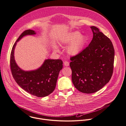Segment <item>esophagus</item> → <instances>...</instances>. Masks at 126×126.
<instances>
[{
	"label": "esophagus",
	"instance_id": "obj_1",
	"mask_svg": "<svg viewBox=\"0 0 126 126\" xmlns=\"http://www.w3.org/2000/svg\"><path fill=\"white\" fill-rule=\"evenodd\" d=\"M64 65L65 66H66V67L69 66V62H68V61H65L64 62Z\"/></svg>",
	"mask_w": 126,
	"mask_h": 126
}]
</instances>
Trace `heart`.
<instances>
[{
    "mask_svg": "<svg viewBox=\"0 0 126 126\" xmlns=\"http://www.w3.org/2000/svg\"><path fill=\"white\" fill-rule=\"evenodd\" d=\"M87 39L85 35L77 31L68 32L63 35L60 40L61 45H70L67 48L68 53L71 55H78L84 47ZM52 47L54 51H58L59 48L57 45L53 44Z\"/></svg>",
    "mask_w": 126,
    "mask_h": 126,
    "instance_id": "obj_1",
    "label": "heart"
}]
</instances>
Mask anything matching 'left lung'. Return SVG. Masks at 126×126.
<instances>
[{
    "label": "left lung",
    "instance_id": "1",
    "mask_svg": "<svg viewBox=\"0 0 126 126\" xmlns=\"http://www.w3.org/2000/svg\"><path fill=\"white\" fill-rule=\"evenodd\" d=\"M90 28L92 40L81 52L70 58V63L75 87L86 94L98 91L109 82L114 60V49L110 40L97 27Z\"/></svg>",
    "mask_w": 126,
    "mask_h": 126
}]
</instances>
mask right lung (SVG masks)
Masks as SVG:
<instances>
[{"label": "right lung", "mask_w": 126, "mask_h": 126, "mask_svg": "<svg viewBox=\"0 0 126 126\" xmlns=\"http://www.w3.org/2000/svg\"><path fill=\"white\" fill-rule=\"evenodd\" d=\"M36 33L35 31L28 29L21 34L11 50L10 67L15 80L22 89L32 95L44 97L55 89L59 73L63 68L62 61L61 59H46L38 69L25 71L17 66L14 57V50L17 42L25 36Z\"/></svg>", "instance_id": "1"}]
</instances>
